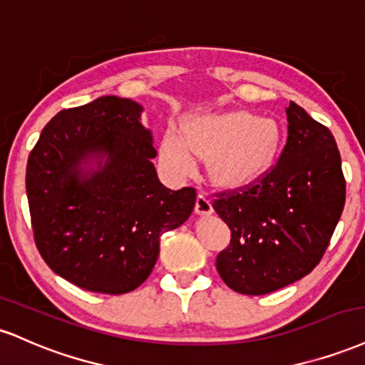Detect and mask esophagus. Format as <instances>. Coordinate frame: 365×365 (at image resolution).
<instances>
[{
	"instance_id": "34e87169",
	"label": "esophagus",
	"mask_w": 365,
	"mask_h": 365,
	"mask_svg": "<svg viewBox=\"0 0 365 365\" xmlns=\"http://www.w3.org/2000/svg\"><path fill=\"white\" fill-rule=\"evenodd\" d=\"M212 212H213L212 200H210L207 192L200 191L198 198H196V213H200V215H208V213Z\"/></svg>"
}]
</instances>
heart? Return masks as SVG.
<instances>
[{
    "mask_svg": "<svg viewBox=\"0 0 365 365\" xmlns=\"http://www.w3.org/2000/svg\"><path fill=\"white\" fill-rule=\"evenodd\" d=\"M278 147L280 128L273 119L239 110L192 119L182 135L169 130L160 158L170 173L187 175L195 170L196 155L218 152L212 162L213 178L235 186L263 174L275 160Z\"/></svg>",
    "mask_w": 365,
    "mask_h": 365,
    "instance_id": "1",
    "label": "heart"
}]
</instances>
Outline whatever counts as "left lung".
Returning a JSON list of instances; mask_svg holds the SVG:
<instances>
[{
  "label": "left lung",
  "mask_w": 365,
  "mask_h": 365,
  "mask_svg": "<svg viewBox=\"0 0 365 365\" xmlns=\"http://www.w3.org/2000/svg\"><path fill=\"white\" fill-rule=\"evenodd\" d=\"M287 119L289 138L277 164L213 195L230 229L215 261L218 275L239 294L275 292L311 273L344 212L345 178L331 131L294 102Z\"/></svg>",
  "instance_id": "8db88e82"
}]
</instances>
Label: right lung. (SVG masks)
<instances>
[{"mask_svg":"<svg viewBox=\"0 0 365 365\" xmlns=\"http://www.w3.org/2000/svg\"><path fill=\"white\" fill-rule=\"evenodd\" d=\"M141 106L106 96L58 113L27 162L34 241L46 264L80 289L121 295L147 280L160 237L187 220L195 187L167 190ZM108 160L85 175L90 156Z\"/></svg>","mask_w":365,"mask_h":365,"instance_id":"add662e5","label":"right lung"}]
</instances>
